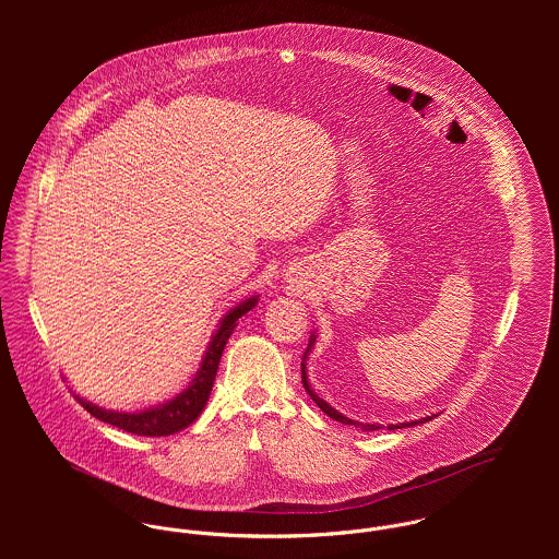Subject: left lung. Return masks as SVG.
<instances>
[{"label": "left lung", "mask_w": 559, "mask_h": 559, "mask_svg": "<svg viewBox=\"0 0 559 559\" xmlns=\"http://www.w3.org/2000/svg\"><path fill=\"white\" fill-rule=\"evenodd\" d=\"M312 344H314V335L310 337V348H312ZM310 348L306 350V355H304V361H306V357H308V353H310ZM301 379H304V388H306V392L312 396V400L317 402L320 406V411H324L331 419H335V421H342V424H348V426H355V428H361V430H379V424H359V421H355V419H348V417H344L342 413H337L335 408H331L324 400L319 399L314 392H312V388H310V383H308V374H306V364H301ZM428 419H432V417H424V419H415V421H404V424H392L390 426V430H394V428H406V426H415V424H424V421H428Z\"/></svg>", "instance_id": "1"}]
</instances>
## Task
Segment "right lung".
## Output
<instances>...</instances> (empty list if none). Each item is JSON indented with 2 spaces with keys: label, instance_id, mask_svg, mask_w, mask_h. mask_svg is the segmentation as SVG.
Here are the masks:
<instances>
[{
  "label": "right lung",
  "instance_id": "1",
  "mask_svg": "<svg viewBox=\"0 0 559 559\" xmlns=\"http://www.w3.org/2000/svg\"><path fill=\"white\" fill-rule=\"evenodd\" d=\"M255 304H258V299L251 297V299L239 304L237 308H233L224 317L217 333L213 335V342L209 344V350H206V355L202 359V366H200L195 379L176 399L169 400V402H165L160 406H155V408L140 411V413L107 411V408L96 406V404L80 399V396H75V399L96 419H100L105 424H111V426H116L120 430H127L131 435L165 437V435H174V432L187 428L189 424H193L200 417V413L206 406V400L211 396V390H213V383H215V377H217V368H219V359H222L224 346H226L228 337L233 335V331L237 326V320L242 314H247Z\"/></svg>",
  "mask_w": 559,
  "mask_h": 559
}]
</instances>
